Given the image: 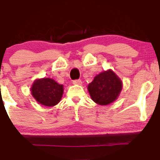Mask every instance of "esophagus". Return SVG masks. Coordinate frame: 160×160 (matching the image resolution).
I'll return each mask as SVG.
<instances>
[{"instance_id": "1", "label": "esophagus", "mask_w": 160, "mask_h": 160, "mask_svg": "<svg viewBox=\"0 0 160 160\" xmlns=\"http://www.w3.org/2000/svg\"><path fill=\"white\" fill-rule=\"evenodd\" d=\"M73 84H77V85H81L82 81L81 80H73Z\"/></svg>"}]
</instances>
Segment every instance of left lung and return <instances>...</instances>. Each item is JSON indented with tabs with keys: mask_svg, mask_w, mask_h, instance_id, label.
<instances>
[{
	"mask_svg": "<svg viewBox=\"0 0 160 160\" xmlns=\"http://www.w3.org/2000/svg\"><path fill=\"white\" fill-rule=\"evenodd\" d=\"M122 87L121 80L109 69L96 76L88 86V90L93 101L100 105H108L117 99Z\"/></svg>",
	"mask_w": 160,
	"mask_h": 160,
	"instance_id": "left-lung-1",
	"label": "left lung"
}]
</instances>
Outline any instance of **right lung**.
Listing matches in <instances>:
<instances>
[{"label":"right lung","instance_id":"add662e5","mask_svg":"<svg viewBox=\"0 0 160 160\" xmlns=\"http://www.w3.org/2000/svg\"><path fill=\"white\" fill-rule=\"evenodd\" d=\"M64 86L51 78L37 79L31 88V93L41 104L52 107L60 101L64 93Z\"/></svg>","mask_w":160,"mask_h":160}]
</instances>
